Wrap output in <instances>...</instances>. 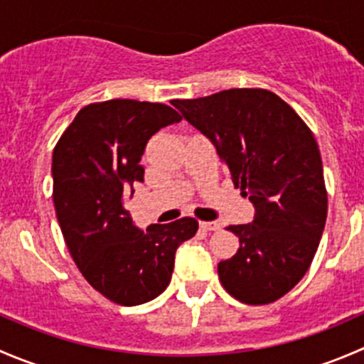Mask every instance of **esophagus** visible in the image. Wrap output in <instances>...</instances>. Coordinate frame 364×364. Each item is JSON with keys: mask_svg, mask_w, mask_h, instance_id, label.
Listing matches in <instances>:
<instances>
[{"mask_svg": "<svg viewBox=\"0 0 364 364\" xmlns=\"http://www.w3.org/2000/svg\"><path fill=\"white\" fill-rule=\"evenodd\" d=\"M220 227L222 225L218 222H200V229L204 230H218Z\"/></svg>", "mask_w": 364, "mask_h": 364, "instance_id": "esophagus-1", "label": "esophagus"}]
</instances>
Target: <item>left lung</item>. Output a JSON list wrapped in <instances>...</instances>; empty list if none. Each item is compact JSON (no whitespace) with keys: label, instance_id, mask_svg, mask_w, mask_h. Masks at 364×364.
Wrapping results in <instances>:
<instances>
[{"label":"left lung","instance_id":"obj_1","mask_svg":"<svg viewBox=\"0 0 364 364\" xmlns=\"http://www.w3.org/2000/svg\"><path fill=\"white\" fill-rule=\"evenodd\" d=\"M172 105L215 144L234 186L255 205L252 223L227 227L240 248L218 264L223 289L245 304L280 299L310 267L328 216L314 134L287 102L260 87Z\"/></svg>","mask_w":364,"mask_h":364}]
</instances>
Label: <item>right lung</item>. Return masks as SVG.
<instances>
[{
    "label": "right lung",
    "instance_id": "obj_1",
    "mask_svg": "<svg viewBox=\"0 0 364 364\" xmlns=\"http://www.w3.org/2000/svg\"><path fill=\"white\" fill-rule=\"evenodd\" d=\"M181 121L164 104L95 102L77 112L53 153V200L70 255L87 284L123 306L148 303L167 289L174 255L199 222L179 218L137 229L124 200L144 181L149 137Z\"/></svg>",
    "mask_w": 364,
    "mask_h": 364
}]
</instances>
